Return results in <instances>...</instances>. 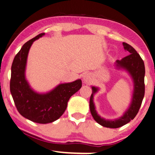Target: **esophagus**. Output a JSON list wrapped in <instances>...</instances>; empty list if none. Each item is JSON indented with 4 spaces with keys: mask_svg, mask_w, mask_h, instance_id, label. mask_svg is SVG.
I'll use <instances>...</instances> for the list:
<instances>
[{
    "mask_svg": "<svg viewBox=\"0 0 155 155\" xmlns=\"http://www.w3.org/2000/svg\"><path fill=\"white\" fill-rule=\"evenodd\" d=\"M83 80L85 83H90L91 81V76L89 74H84V77H83Z\"/></svg>",
    "mask_w": 155,
    "mask_h": 155,
    "instance_id": "esophagus-1",
    "label": "esophagus"
}]
</instances>
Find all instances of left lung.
Wrapping results in <instances>:
<instances>
[{"mask_svg": "<svg viewBox=\"0 0 155 155\" xmlns=\"http://www.w3.org/2000/svg\"><path fill=\"white\" fill-rule=\"evenodd\" d=\"M125 50L130 53L121 60H117L115 65L117 69H123L128 72L133 80L134 90L131 104L129 108L125 111L123 116L115 120H106L97 113L94 104V96L98 91V88L92 86V94L90 97V110L93 117L98 124L106 127L117 128L127 123L137 114L141 106L142 100L145 96V64L140 54L135 49L127 43H123Z\"/></svg>", "mask_w": 155, "mask_h": 155, "instance_id": "1", "label": "left lung"}]
</instances>
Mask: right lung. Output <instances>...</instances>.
Segmentation results:
<instances>
[{
  "label": "right lung",
  "mask_w": 155,
  "mask_h": 155,
  "mask_svg": "<svg viewBox=\"0 0 155 155\" xmlns=\"http://www.w3.org/2000/svg\"><path fill=\"white\" fill-rule=\"evenodd\" d=\"M45 35H37L23 45L15 55L11 67L10 89L20 114L32 122L46 124L60 117L67 107L70 97L82 86L81 80L59 84L46 94H38L30 88L25 79L29 50L34 41Z\"/></svg>",
  "instance_id": "1"
}]
</instances>
